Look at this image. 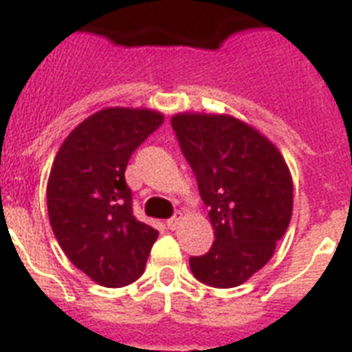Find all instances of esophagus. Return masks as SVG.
I'll use <instances>...</instances> for the list:
<instances>
[{"mask_svg": "<svg viewBox=\"0 0 352 352\" xmlns=\"http://www.w3.org/2000/svg\"><path fill=\"white\" fill-rule=\"evenodd\" d=\"M181 226V215H173L171 219H168V228L170 230H177Z\"/></svg>", "mask_w": 352, "mask_h": 352, "instance_id": "esophagus-1", "label": "esophagus"}]
</instances>
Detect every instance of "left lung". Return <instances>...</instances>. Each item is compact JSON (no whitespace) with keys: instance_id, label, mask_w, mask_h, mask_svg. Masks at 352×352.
I'll list each match as a JSON object with an SVG mask.
<instances>
[{"instance_id":"obj_1","label":"left lung","mask_w":352,"mask_h":352,"mask_svg":"<svg viewBox=\"0 0 352 352\" xmlns=\"http://www.w3.org/2000/svg\"><path fill=\"white\" fill-rule=\"evenodd\" d=\"M181 151L210 208L214 245L190 257L210 287L245 283L272 257L292 217V177L268 138L228 115L181 113L171 118Z\"/></svg>"}]
</instances>
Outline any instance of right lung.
<instances>
[{
  "instance_id": "add662e5",
  "label": "right lung",
  "mask_w": 352,
  "mask_h": 352,
  "mask_svg": "<svg viewBox=\"0 0 352 352\" xmlns=\"http://www.w3.org/2000/svg\"><path fill=\"white\" fill-rule=\"evenodd\" d=\"M164 117L151 109L107 107L71 131L52 162L47 210L52 232L74 267L102 287H124L142 276L153 226L133 215L126 184L135 149Z\"/></svg>"
}]
</instances>
